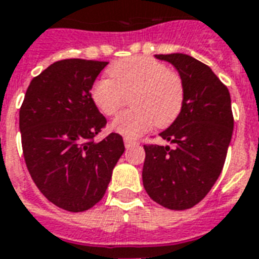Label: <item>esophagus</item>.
<instances>
[{
	"label": "esophagus",
	"mask_w": 259,
	"mask_h": 259,
	"mask_svg": "<svg viewBox=\"0 0 259 259\" xmlns=\"http://www.w3.org/2000/svg\"><path fill=\"white\" fill-rule=\"evenodd\" d=\"M123 141H125L126 148H132V146L138 145V141H136V140H132V138H125Z\"/></svg>",
	"instance_id": "obj_1"
}]
</instances>
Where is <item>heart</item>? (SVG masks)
<instances>
[{
	"mask_svg": "<svg viewBox=\"0 0 259 259\" xmlns=\"http://www.w3.org/2000/svg\"><path fill=\"white\" fill-rule=\"evenodd\" d=\"M110 79H98L91 99L105 115H114L130 97L132 110L114 118L111 130L127 138L146 133L153 125L169 126L180 113L184 87L179 74L150 58H130L107 71Z\"/></svg>",
	"mask_w": 259,
	"mask_h": 259,
	"instance_id": "obj_1",
	"label": "heart"
}]
</instances>
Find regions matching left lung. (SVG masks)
<instances>
[{"label": "left lung", "mask_w": 259, "mask_h": 259, "mask_svg": "<svg viewBox=\"0 0 259 259\" xmlns=\"http://www.w3.org/2000/svg\"><path fill=\"white\" fill-rule=\"evenodd\" d=\"M180 75L184 101L177 118L160 133L169 145H144V188L156 203L187 209L209 192L225 165L234 129L227 87L204 63L184 54L154 55Z\"/></svg>", "instance_id": "8db88e82"}]
</instances>
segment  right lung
Returning a JSON list of instances; mask_svg holds the SVG:
<instances>
[{"label": "right lung", "mask_w": 259, "mask_h": 259, "mask_svg": "<svg viewBox=\"0 0 259 259\" xmlns=\"http://www.w3.org/2000/svg\"><path fill=\"white\" fill-rule=\"evenodd\" d=\"M107 62L66 59L32 79L20 109L24 158L30 177L59 208L82 212L105 195L125 145L119 134L94 137L106 118L91 87Z\"/></svg>", "instance_id": "add662e5"}]
</instances>
